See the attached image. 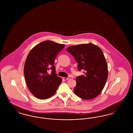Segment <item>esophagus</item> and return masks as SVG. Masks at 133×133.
Instances as JSON below:
<instances>
[{
  "label": "esophagus",
  "mask_w": 133,
  "mask_h": 133,
  "mask_svg": "<svg viewBox=\"0 0 133 133\" xmlns=\"http://www.w3.org/2000/svg\"><path fill=\"white\" fill-rule=\"evenodd\" d=\"M69 78H65V77H63V79L65 81H66V80H68L69 79Z\"/></svg>",
  "instance_id": "34e87169"
}]
</instances>
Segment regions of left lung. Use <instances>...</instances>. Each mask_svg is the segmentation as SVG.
Wrapping results in <instances>:
<instances>
[{
  "mask_svg": "<svg viewBox=\"0 0 133 133\" xmlns=\"http://www.w3.org/2000/svg\"><path fill=\"white\" fill-rule=\"evenodd\" d=\"M66 51L74 57L78 68L85 75L77 77L74 93L84 100L95 98L100 94L108 75L107 63L101 49L92 43L73 45Z\"/></svg>",
  "mask_w": 133,
  "mask_h": 133,
  "instance_id": "8db88e82",
  "label": "left lung"
}]
</instances>
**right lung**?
Here are the masks:
<instances>
[{"label": "right lung", "mask_w": 133, "mask_h": 133, "mask_svg": "<svg viewBox=\"0 0 133 133\" xmlns=\"http://www.w3.org/2000/svg\"><path fill=\"white\" fill-rule=\"evenodd\" d=\"M64 47V44L45 41L35 46L29 53L24 74L28 88L38 99L45 100L51 97L62 82V79L55 73L54 62ZM49 69L52 71L51 74L48 73Z\"/></svg>", "instance_id": "add662e5"}]
</instances>
